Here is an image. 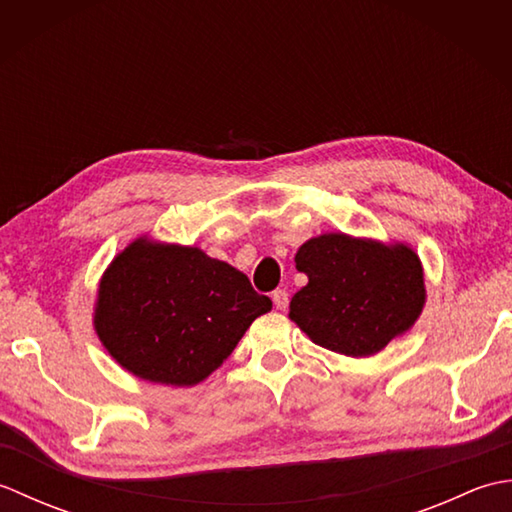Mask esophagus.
<instances>
[{"instance_id": "obj_1", "label": "esophagus", "mask_w": 512, "mask_h": 512, "mask_svg": "<svg viewBox=\"0 0 512 512\" xmlns=\"http://www.w3.org/2000/svg\"><path fill=\"white\" fill-rule=\"evenodd\" d=\"M273 303L279 308V310H286L288 308V292L286 290H275L273 292Z\"/></svg>"}]
</instances>
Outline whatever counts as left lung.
Here are the masks:
<instances>
[{"label":"left lung","instance_id":"8db88e82","mask_svg":"<svg viewBox=\"0 0 512 512\" xmlns=\"http://www.w3.org/2000/svg\"><path fill=\"white\" fill-rule=\"evenodd\" d=\"M295 264L308 284L292 297L290 319L325 350L372 356L422 312V266L405 244L328 233L303 244Z\"/></svg>","mask_w":512,"mask_h":512}]
</instances>
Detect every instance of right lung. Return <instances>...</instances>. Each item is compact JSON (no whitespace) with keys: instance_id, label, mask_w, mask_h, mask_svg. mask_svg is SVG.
Instances as JSON below:
<instances>
[{"instance_id":"1","label":"right lung","mask_w":512,"mask_h":512,"mask_svg":"<svg viewBox=\"0 0 512 512\" xmlns=\"http://www.w3.org/2000/svg\"><path fill=\"white\" fill-rule=\"evenodd\" d=\"M270 308L244 273L200 248L136 239L101 279L94 325L127 372L189 387L215 372Z\"/></svg>"}]
</instances>
